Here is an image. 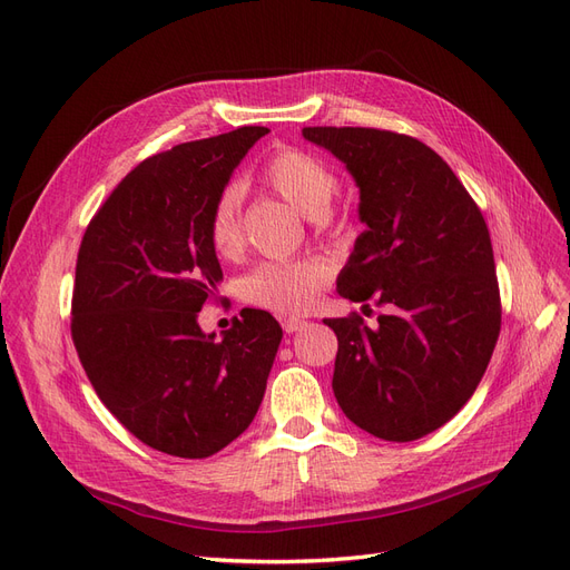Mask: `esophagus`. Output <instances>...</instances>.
Here are the masks:
<instances>
[{
  "mask_svg": "<svg viewBox=\"0 0 570 570\" xmlns=\"http://www.w3.org/2000/svg\"><path fill=\"white\" fill-rule=\"evenodd\" d=\"M302 327H306V321H302V318H285V321H283V331H285L287 335L302 331Z\"/></svg>",
  "mask_w": 570,
  "mask_h": 570,
  "instance_id": "34e87169",
  "label": "esophagus"
}]
</instances>
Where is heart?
Here are the masks:
<instances>
[{
    "mask_svg": "<svg viewBox=\"0 0 570 570\" xmlns=\"http://www.w3.org/2000/svg\"><path fill=\"white\" fill-rule=\"evenodd\" d=\"M262 178L292 209L314 218L318 228L344 230L347 226L344 220H335L331 212V202L340 185L335 170L314 154L295 147L275 151L266 161ZM209 239L218 254H233L239 247L237 187H226L216 197L209 214ZM325 281L327 271L316 258L262 264L243 281V297L275 314H306L316 304Z\"/></svg>",
    "mask_w": 570,
    "mask_h": 570,
    "instance_id": "heart-1",
    "label": "heart"
}]
</instances>
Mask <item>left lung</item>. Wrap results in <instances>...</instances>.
<instances>
[{"label":"left lung","instance_id":"1","mask_svg":"<svg viewBox=\"0 0 570 570\" xmlns=\"http://www.w3.org/2000/svg\"><path fill=\"white\" fill-rule=\"evenodd\" d=\"M358 187L366 230L337 278L344 299L390 308L377 327L325 318L337 335L333 392L354 425L411 442L454 419L485 373L502 325L488 223L454 170L416 137L304 128Z\"/></svg>","mask_w":570,"mask_h":570}]
</instances>
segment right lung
I'll return each mask as SVG.
<instances>
[{"label": "right lung", "mask_w": 570, "mask_h": 570, "mask_svg": "<svg viewBox=\"0 0 570 570\" xmlns=\"http://www.w3.org/2000/svg\"><path fill=\"white\" fill-rule=\"evenodd\" d=\"M268 128L245 126L154 154L116 185L82 235L71 335L97 396L147 446L206 459L264 400L283 327L243 308L216 340L197 316L223 281L209 214Z\"/></svg>", "instance_id": "obj_1"}]
</instances>
